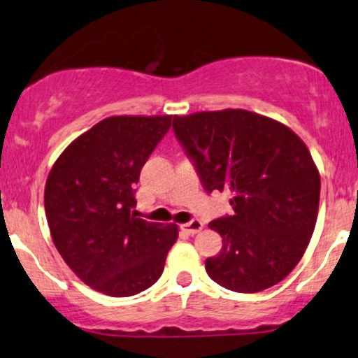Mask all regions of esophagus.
Segmentation results:
<instances>
[{
    "mask_svg": "<svg viewBox=\"0 0 358 358\" xmlns=\"http://www.w3.org/2000/svg\"><path fill=\"white\" fill-rule=\"evenodd\" d=\"M180 229H182L184 231H187L189 235H196L203 229V224L201 220H190V222H187V224L180 225Z\"/></svg>",
    "mask_w": 358,
    "mask_h": 358,
    "instance_id": "obj_1",
    "label": "esophagus"
}]
</instances>
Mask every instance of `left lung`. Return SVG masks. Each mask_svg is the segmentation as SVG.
Returning <instances> with one entry per match:
<instances>
[{
    "instance_id": "8db88e82",
    "label": "left lung",
    "mask_w": 358,
    "mask_h": 358,
    "mask_svg": "<svg viewBox=\"0 0 358 358\" xmlns=\"http://www.w3.org/2000/svg\"><path fill=\"white\" fill-rule=\"evenodd\" d=\"M173 129L207 192L231 194L234 215L212 220L222 250L206 259L217 285L258 292L294 270L313 236L321 176L298 134L247 110L199 111Z\"/></svg>"
}]
</instances>
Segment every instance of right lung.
Masks as SVG:
<instances>
[{
	"instance_id": "1",
	"label": "right lung",
	"mask_w": 358,
	"mask_h": 358,
	"mask_svg": "<svg viewBox=\"0 0 358 358\" xmlns=\"http://www.w3.org/2000/svg\"><path fill=\"white\" fill-rule=\"evenodd\" d=\"M171 115L110 117L64 150L44 190L55 248L80 280L127 298L155 285L178 225L138 219L134 185L171 128Z\"/></svg>"
}]
</instances>
